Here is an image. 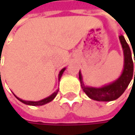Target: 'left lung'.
I'll use <instances>...</instances> for the list:
<instances>
[{
  "instance_id": "left-lung-1",
  "label": "left lung",
  "mask_w": 135,
  "mask_h": 135,
  "mask_svg": "<svg viewBox=\"0 0 135 135\" xmlns=\"http://www.w3.org/2000/svg\"><path fill=\"white\" fill-rule=\"evenodd\" d=\"M123 51V69L121 75L113 82L104 85L101 88L86 86L83 81L81 72H79V79L81 88L91 99L98 102H110L117 99L125 91L134 76V62L132 60L131 51L123 35L119 36ZM133 52H134V48ZM135 58V56H134ZM135 63V61H134ZM135 79V73H134Z\"/></svg>"
}]
</instances>
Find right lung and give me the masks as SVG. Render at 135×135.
Masks as SVG:
<instances>
[{"label":"right lung","instance_id":"add662e5","mask_svg":"<svg viewBox=\"0 0 135 135\" xmlns=\"http://www.w3.org/2000/svg\"><path fill=\"white\" fill-rule=\"evenodd\" d=\"M65 70H66V67L63 68V69L59 72V80H60V79H61V77H62V73H63V72H64ZM58 92H59V89H57L53 94H51L50 96H48V97H47V98H44V99H42V100H40V101H37V102H33V101H25V100H22V99L18 98L15 94H14V95H15V96L17 98V99H18L21 102H22V103H24V104H26V105L37 106V105H45V104H47V103L51 102V101L55 98V96L57 95Z\"/></svg>","mask_w":135,"mask_h":135}]
</instances>
